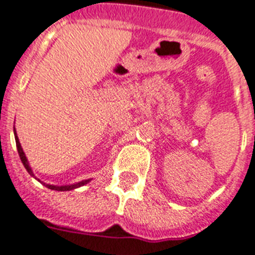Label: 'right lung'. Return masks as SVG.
<instances>
[{"label":"right lung","instance_id":"obj_1","mask_svg":"<svg viewBox=\"0 0 255 255\" xmlns=\"http://www.w3.org/2000/svg\"><path fill=\"white\" fill-rule=\"evenodd\" d=\"M15 131V129H14ZM14 135H15V144H17V149H18V155H19V157H21V161L22 164H23V167L26 168V170L29 172L31 176H34L33 172H31V168H30L29 163H27V159H26L25 153H23V151H22V147L21 144H19V140H18L17 137V133L14 132ZM90 181V180H83V181L81 182H77V184H73V185H65V186H55V185H49V184H46V186L49 188V189H53V190H61V192H66V190H71V189H75V188H79V186L85 185V184H87V182Z\"/></svg>","mask_w":255,"mask_h":255}]
</instances>
